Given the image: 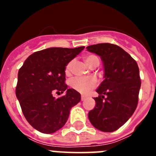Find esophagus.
Here are the masks:
<instances>
[{
    "label": "esophagus",
    "instance_id": "34e87169",
    "mask_svg": "<svg viewBox=\"0 0 156 156\" xmlns=\"http://www.w3.org/2000/svg\"><path fill=\"white\" fill-rule=\"evenodd\" d=\"M86 98L87 96H85V95H82V96H81V101H84L85 99H86Z\"/></svg>",
    "mask_w": 156,
    "mask_h": 156
}]
</instances>
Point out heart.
Returning <instances> with one entry per match:
<instances>
[{
    "label": "heart",
    "instance_id": "b5f03b06",
    "mask_svg": "<svg viewBox=\"0 0 156 156\" xmlns=\"http://www.w3.org/2000/svg\"><path fill=\"white\" fill-rule=\"evenodd\" d=\"M85 61H86L87 64L90 66H92L94 63H99L98 58L94 55H87L85 57ZM73 61H70L68 64L66 65V70H65L66 74L70 73L72 67H73ZM69 83L72 88H73L74 90H76V91L82 94H86L89 90H90L97 86L98 82L97 80L95 79L94 77L76 76L70 80Z\"/></svg>",
    "mask_w": 156,
    "mask_h": 156
}]
</instances>
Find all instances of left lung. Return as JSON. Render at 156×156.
I'll use <instances>...</instances> for the list:
<instances>
[{"instance_id":"8db88e82","label":"left lung","mask_w":156,"mask_h":156,"mask_svg":"<svg viewBox=\"0 0 156 156\" xmlns=\"http://www.w3.org/2000/svg\"><path fill=\"white\" fill-rule=\"evenodd\" d=\"M104 65V80L96 91V105L88 113L91 124L103 132H112L131 117L138 103L140 73L134 59L120 47L104 43L87 47Z\"/></svg>"}]
</instances>
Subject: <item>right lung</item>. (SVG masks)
I'll use <instances>...</instances> for the list:
<instances>
[{
    "mask_svg": "<svg viewBox=\"0 0 156 156\" xmlns=\"http://www.w3.org/2000/svg\"><path fill=\"white\" fill-rule=\"evenodd\" d=\"M85 47L51 48L34 52L19 69L16 97L25 118L34 128L52 133L67 122L70 109L80 102V94L66 84V66ZM66 94L55 99V91Z\"/></svg>",
    "mask_w": 156,
    "mask_h": 156,
    "instance_id": "1",
    "label": "right lung"
}]
</instances>
